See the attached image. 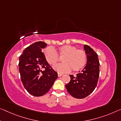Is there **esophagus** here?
I'll return each instance as SVG.
<instances>
[{
	"label": "esophagus",
	"instance_id": "obj_1",
	"mask_svg": "<svg viewBox=\"0 0 121 121\" xmlns=\"http://www.w3.org/2000/svg\"><path fill=\"white\" fill-rule=\"evenodd\" d=\"M57 75H58V77H60V76L63 75V74L60 73H57Z\"/></svg>",
	"mask_w": 121,
	"mask_h": 121
}]
</instances>
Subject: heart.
Listing matches in <instances>:
<instances>
[{
    "mask_svg": "<svg viewBox=\"0 0 121 121\" xmlns=\"http://www.w3.org/2000/svg\"><path fill=\"white\" fill-rule=\"evenodd\" d=\"M44 56L52 66H54L62 57V63L57 65L54 69L59 73L69 72L71 69L78 72L85 66L87 61V54L83 50L78 49L75 46L65 45L57 48V52L52 47H47L43 51Z\"/></svg>",
    "mask_w": 121,
    "mask_h": 121,
    "instance_id": "obj_1",
    "label": "heart"
}]
</instances>
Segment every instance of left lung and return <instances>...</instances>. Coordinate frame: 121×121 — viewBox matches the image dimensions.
Here are the masks:
<instances>
[{"label":"left lung","mask_w":121,"mask_h":121,"mask_svg":"<svg viewBox=\"0 0 121 121\" xmlns=\"http://www.w3.org/2000/svg\"><path fill=\"white\" fill-rule=\"evenodd\" d=\"M87 54L86 66L76 76L70 75V81L66 88L69 93L76 99H83L91 94L97 86L99 74V63L97 53L88 45H84Z\"/></svg>","instance_id":"1"}]
</instances>
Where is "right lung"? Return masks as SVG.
<instances>
[{
    "mask_svg": "<svg viewBox=\"0 0 121 121\" xmlns=\"http://www.w3.org/2000/svg\"><path fill=\"white\" fill-rule=\"evenodd\" d=\"M47 46L38 41L26 47L19 57V69L26 90L34 96H41L51 89L57 78V72L46 59L42 49Z\"/></svg>",
    "mask_w": 121,
    "mask_h": 121,
    "instance_id": "right-lung-1",
    "label": "right lung"
}]
</instances>
